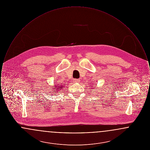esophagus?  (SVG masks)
I'll return each instance as SVG.
<instances>
[{
    "label": "esophagus",
    "instance_id": "1",
    "mask_svg": "<svg viewBox=\"0 0 150 150\" xmlns=\"http://www.w3.org/2000/svg\"><path fill=\"white\" fill-rule=\"evenodd\" d=\"M80 81V79H75L74 80V83H79Z\"/></svg>",
    "mask_w": 150,
    "mask_h": 150
}]
</instances>
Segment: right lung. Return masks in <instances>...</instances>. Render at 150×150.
<instances>
[{
    "label": "right lung",
    "mask_w": 150,
    "mask_h": 150,
    "mask_svg": "<svg viewBox=\"0 0 150 150\" xmlns=\"http://www.w3.org/2000/svg\"><path fill=\"white\" fill-rule=\"evenodd\" d=\"M64 86H58V88H56V89H59V88H64ZM56 91H57V90H56ZM56 92H57V91H54L53 92H54H54H55V93H56Z\"/></svg>",
    "instance_id": "obj_1"
}]
</instances>
